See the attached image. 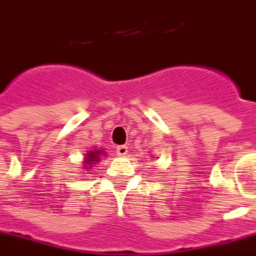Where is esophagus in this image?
Here are the masks:
<instances>
[{"mask_svg":"<svg viewBox=\"0 0 256 256\" xmlns=\"http://www.w3.org/2000/svg\"><path fill=\"white\" fill-rule=\"evenodd\" d=\"M116 154H118L120 158H122V156H126V154H128V146H118V148H116Z\"/></svg>","mask_w":256,"mask_h":256,"instance_id":"obj_1","label":"esophagus"}]
</instances>
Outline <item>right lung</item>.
<instances>
[{
    "label": "right lung",
    "instance_id": "add662e5",
    "mask_svg": "<svg viewBox=\"0 0 256 256\" xmlns=\"http://www.w3.org/2000/svg\"><path fill=\"white\" fill-rule=\"evenodd\" d=\"M106 155V150H90L84 155L82 162V171H89L90 168L101 160V156Z\"/></svg>",
    "mask_w": 256,
    "mask_h": 256
}]
</instances>
